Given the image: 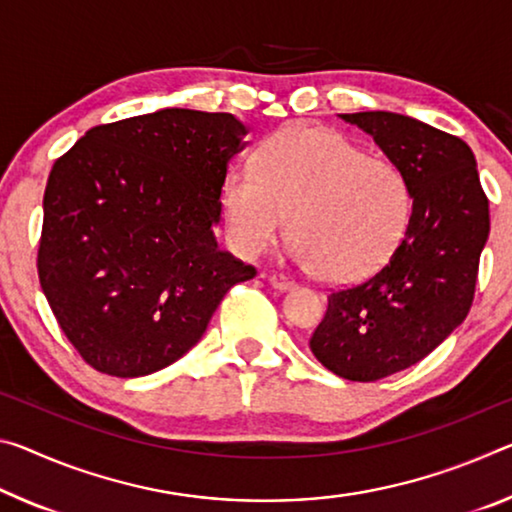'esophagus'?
Returning <instances> with one entry per match:
<instances>
[{
	"label": "esophagus",
	"mask_w": 512,
	"mask_h": 512,
	"mask_svg": "<svg viewBox=\"0 0 512 512\" xmlns=\"http://www.w3.org/2000/svg\"><path fill=\"white\" fill-rule=\"evenodd\" d=\"M269 282H271V287L278 289V291L294 289V282H291L289 278H285V275H280V273H271L269 275Z\"/></svg>",
	"instance_id": "34e87169"
}]
</instances>
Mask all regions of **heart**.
Here are the masks:
<instances>
[{
    "label": "heart",
    "mask_w": 512,
    "mask_h": 512,
    "mask_svg": "<svg viewBox=\"0 0 512 512\" xmlns=\"http://www.w3.org/2000/svg\"><path fill=\"white\" fill-rule=\"evenodd\" d=\"M223 209L232 246L259 257L282 239L291 214L300 269L358 282L383 266L408 230L412 191L403 170L348 136L312 125L271 136L257 166L227 173Z\"/></svg>",
    "instance_id": "heart-1"
}]
</instances>
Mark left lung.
Listing matches in <instances>:
<instances>
[{
  "instance_id": "8db88e82",
  "label": "left lung",
  "mask_w": 512,
  "mask_h": 512,
  "mask_svg": "<svg viewBox=\"0 0 512 512\" xmlns=\"http://www.w3.org/2000/svg\"><path fill=\"white\" fill-rule=\"evenodd\" d=\"M373 136L412 191L408 230L387 264L332 291L310 348L346 380L373 383L424 360L472 307L490 209L469 145L392 111L342 113Z\"/></svg>"
}]
</instances>
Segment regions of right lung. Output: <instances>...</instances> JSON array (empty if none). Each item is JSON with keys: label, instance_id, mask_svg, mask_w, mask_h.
I'll return each instance as SVG.
<instances>
[{"label": "right lung", "instance_id": "right-lung-1", "mask_svg": "<svg viewBox=\"0 0 512 512\" xmlns=\"http://www.w3.org/2000/svg\"><path fill=\"white\" fill-rule=\"evenodd\" d=\"M246 134L232 113L161 109L88 129L54 161L38 278L93 369L139 378L168 367L227 291L255 278L214 237Z\"/></svg>", "mask_w": 512, "mask_h": 512}]
</instances>
